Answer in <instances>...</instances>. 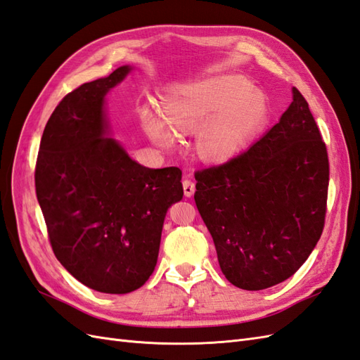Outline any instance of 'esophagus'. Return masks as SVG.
<instances>
[{"label":"esophagus","instance_id":"34e87169","mask_svg":"<svg viewBox=\"0 0 360 360\" xmlns=\"http://www.w3.org/2000/svg\"><path fill=\"white\" fill-rule=\"evenodd\" d=\"M182 187H184V195H186L187 198L193 196V193H195V190H196L195 182L190 181V179H184L182 181Z\"/></svg>","mask_w":360,"mask_h":360}]
</instances>
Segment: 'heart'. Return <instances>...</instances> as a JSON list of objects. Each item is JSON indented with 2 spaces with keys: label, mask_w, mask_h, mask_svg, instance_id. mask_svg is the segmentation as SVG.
I'll use <instances>...</instances> for the list:
<instances>
[{
  "label": "heart",
  "mask_w": 360,
  "mask_h": 360,
  "mask_svg": "<svg viewBox=\"0 0 360 360\" xmlns=\"http://www.w3.org/2000/svg\"><path fill=\"white\" fill-rule=\"evenodd\" d=\"M164 119L143 114L144 131L161 147H172L178 135L196 134L195 150L202 161L224 164L240 155L268 122L263 92L238 75H214L173 85L161 98Z\"/></svg>",
  "instance_id": "heart-1"
}]
</instances>
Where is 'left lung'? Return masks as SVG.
I'll use <instances>...</instances> for the list:
<instances>
[{"label":"left lung","mask_w":360,"mask_h":360,"mask_svg":"<svg viewBox=\"0 0 360 360\" xmlns=\"http://www.w3.org/2000/svg\"><path fill=\"white\" fill-rule=\"evenodd\" d=\"M262 140L234 160L198 170L196 207L213 237L226 280L262 290L288 280L324 229L326 143L297 88Z\"/></svg>","instance_id":"left-lung-1"}]
</instances>
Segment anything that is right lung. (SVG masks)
<instances>
[{
    "label": "right lung",
    "mask_w": 360,
    "mask_h": 360,
    "mask_svg": "<svg viewBox=\"0 0 360 360\" xmlns=\"http://www.w3.org/2000/svg\"><path fill=\"white\" fill-rule=\"evenodd\" d=\"M131 70L120 67L62 98L44 129L34 170L54 255L103 293H129L149 280L164 217L184 196L178 167H144L109 136L105 96Z\"/></svg>",
    "instance_id": "1"
}]
</instances>
